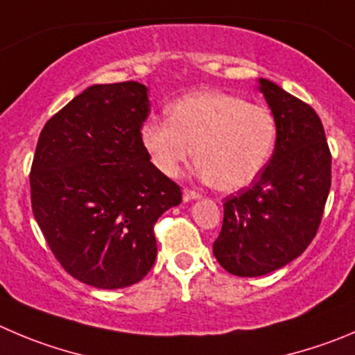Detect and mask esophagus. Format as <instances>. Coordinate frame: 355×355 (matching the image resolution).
I'll use <instances>...</instances> for the list:
<instances>
[{"mask_svg":"<svg viewBox=\"0 0 355 355\" xmlns=\"http://www.w3.org/2000/svg\"><path fill=\"white\" fill-rule=\"evenodd\" d=\"M197 198H200V193H197V191H193V190H183V200L184 202L197 200Z\"/></svg>","mask_w":355,"mask_h":355,"instance_id":"esophagus-1","label":"esophagus"}]
</instances>
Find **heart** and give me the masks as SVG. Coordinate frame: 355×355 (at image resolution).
Wrapping results in <instances>:
<instances>
[{
    "mask_svg": "<svg viewBox=\"0 0 355 355\" xmlns=\"http://www.w3.org/2000/svg\"><path fill=\"white\" fill-rule=\"evenodd\" d=\"M168 120L141 125V144L168 178L193 158L197 174L219 191L249 187L273 153V114L259 104L225 92H197L168 106Z\"/></svg>",
    "mask_w": 355,
    "mask_h": 355,
    "instance_id": "obj_1",
    "label": "heart"
}]
</instances>
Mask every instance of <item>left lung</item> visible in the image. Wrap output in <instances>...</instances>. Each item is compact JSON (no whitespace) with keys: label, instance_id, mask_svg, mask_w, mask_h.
I'll return each mask as SVG.
<instances>
[{"label":"left lung","instance_id":"8db88e82","mask_svg":"<svg viewBox=\"0 0 355 355\" xmlns=\"http://www.w3.org/2000/svg\"><path fill=\"white\" fill-rule=\"evenodd\" d=\"M258 82L275 120V150L251 188L225 198L212 244L219 265L239 277L266 275L298 258L315 237L331 188L320 118L270 80Z\"/></svg>","mask_w":355,"mask_h":355}]
</instances>
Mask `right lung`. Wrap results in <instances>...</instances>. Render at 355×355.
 I'll use <instances>...</instances> for the list:
<instances>
[{
    "instance_id": "1",
    "label": "right lung",
    "mask_w": 355,
    "mask_h": 355,
    "mask_svg": "<svg viewBox=\"0 0 355 355\" xmlns=\"http://www.w3.org/2000/svg\"><path fill=\"white\" fill-rule=\"evenodd\" d=\"M148 89L92 85L43 127L31 175L33 214L67 273L99 289L139 282L157 258L153 226L181 188L150 162L139 130Z\"/></svg>"
}]
</instances>
